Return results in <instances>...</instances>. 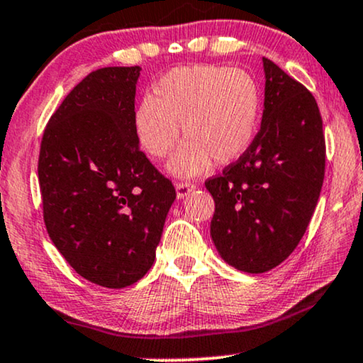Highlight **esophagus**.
<instances>
[{"mask_svg": "<svg viewBox=\"0 0 363 363\" xmlns=\"http://www.w3.org/2000/svg\"><path fill=\"white\" fill-rule=\"evenodd\" d=\"M196 185L195 183H190V182H177V196L180 198H185L188 193H191L195 190Z\"/></svg>", "mask_w": 363, "mask_h": 363, "instance_id": "34e87169", "label": "esophagus"}]
</instances>
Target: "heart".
Segmentation results:
<instances>
[{
  "instance_id": "b5f03b06",
  "label": "heart",
  "mask_w": 363,
  "mask_h": 363,
  "mask_svg": "<svg viewBox=\"0 0 363 363\" xmlns=\"http://www.w3.org/2000/svg\"><path fill=\"white\" fill-rule=\"evenodd\" d=\"M261 117L256 79L241 69L190 66L173 69L138 104L133 123L153 158H163L183 137L170 163L175 175H198L211 165H230L247 152Z\"/></svg>"
}]
</instances>
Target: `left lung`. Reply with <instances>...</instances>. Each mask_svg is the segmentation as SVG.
Here are the masks:
<instances>
[{"instance_id":"8db88e82","label":"left lung","mask_w":363,"mask_h":363,"mask_svg":"<svg viewBox=\"0 0 363 363\" xmlns=\"http://www.w3.org/2000/svg\"><path fill=\"white\" fill-rule=\"evenodd\" d=\"M261 128L221 175L208 178L215 200L210 233L236 269L261 274L287 259L309 226L325 172L322 117L312 94L269 59Z\"/></svg>"}]
</instances>
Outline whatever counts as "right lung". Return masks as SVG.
I'll return each mask as SVG.
<instances>
[{
    "mask_svg": "<svg viewBox=\"0 0 363 363\" xmlns=\"http://www.w3.org/2000/svg\"><path fill=\"white\" fill-rule=\"evenodd\" d=\"M140 71L87 74L49 118L39 150L49 238L77 274L111 289L147 274L177 198L172 182L138 148Z\"/></svg>",
    "mask_w": 363,
    "mask_h": 363,
    "instance_id": "add662e5",
    "label": "right lung"
}]
</instances>
